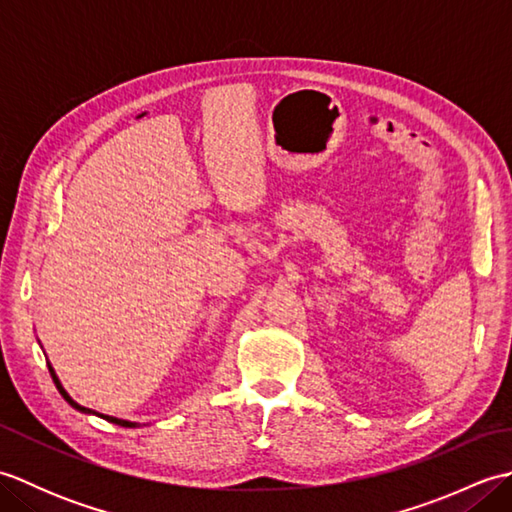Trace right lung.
<instances>
[{
    "instance_id": "1",
    "label": "right lung",
    "mask_w": 512,
    "mask_h": 512,
    "mask_svg": "<svg viewBox=\"0 0 512 512\" xmlns=\"http://www.w3.org/2000/svg\"><path fill=\"white\" fill-rule=\"evenodd\" d=\"M50 369V374H52V380H54V385H57V389H59V394L65 398V400H68L70 402V405L74 407V409H79V411H83V413H96V411H92V409H88V407H81L79 405V402H74L68 394H65V389L61 387V383H59V378L57 376H54V372H52V367H48ZM105 420H110V422H114V424H121V427H136V424L134 422H127V420H118V418H112V416H103Z\"/></svg>"
}]
</instances>
